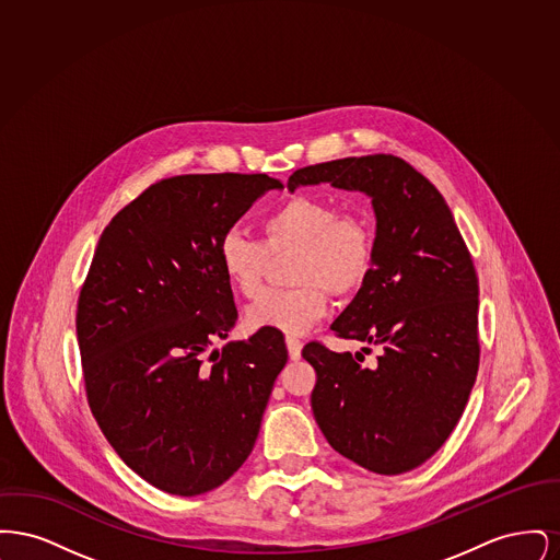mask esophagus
I'll return each instance as SVG.
<instances>
[{"instance_id": "34e87169", "label": "esophagus", "mask_w": 560, "mask_h": 560, "mask_svg": "<svg viewBox=\"0 0 560 560\" xmlns=\"http://www.w3.org/2000/svg\"><path fill=\"white\" fill-rule=\"evenodd\" d=\"M285 345H288V352H290V359H300V352H302V342L295 338V336H288L285 338Z\"/></svg>"}]
</instances>
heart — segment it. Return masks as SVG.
Here are the masks:
<instances>
[{"label":"heart","mask_w":560,"mask_h":560,"mask_svg":"<svg viewBox=\"0 0 560 560\" xmlns=\"http://www.w3.org/2000/svg\"><path fill=\"white\" fill-rule=\"evenodd\" d=\"M262 241L243 233H226L218 247L224 279L245 298L260 292L270 256L293 252L290 281L293 285L267 290L245 311L249 329L272 327L304 331L320 319L327 293L350 298L359 292L375 265V233L361 213L338 212L319 197L298 195L260 222Z\"/></svg>","instance_id":"obj_1"}]
</instances>
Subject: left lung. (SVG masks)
<instances>
[{"label":"left lung","mask_w":560,"mask_h":560,"mask_svg":"<svg viewBox=\"0 0 560 560\" xmlns=\"http://www.w3.org/2000/svg\"><path fill=\"white\" fill-rule=\"evenodd\" d=\"M319 183L372 197L375 265L331 329L380 354L365 368L361 352L306 345L313 413L336 452L400 475L447 441L475 386L479 277L450 206L411 163L384 153L325 161L295 170L288 188Z\"/></svg>","instance_id":"8db88e82"}]
</instances>
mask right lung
I'll list each match as a JSON object with an SVG mask.
<instances>
[{
  "label": "right lung",
  "instance_id": "1",
  "mask_svg": "<svg viewBox=\"0 0 560 560\" xmlns=\"http://www.w3.org/2000/svg\"><path fill=\"white\" fill-rule=\"evenodd\" d=\"M283 185L267 174H185L142 190L108 222L78 300L88 405L138 477L199 495L254 450L279 336L206 350L237 319L218 247L252 203Z\"/></svg>",
  "mask_w": 560,
  "mask_h": 560
}]
</instances>
